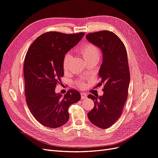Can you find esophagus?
Returning a JSON list of instances; mask_svg holds the SVG:
<instances>
[{
  "mask_svg": "<svg viewBox=\"0 0 158 158\" xmlns=\"http://www.w3.org/2000/svg\"><path fill=\"white\" fill-rule=\"evenodd\" d=\"M81 99H86L87 98V95L86 93L85 92H81Z\"/></svg>",
  "mask_w": 158,
  "mask_h": 158,
  "instance_id": "esophagus-1",
  "label": "esophagus"
}]
</instances>
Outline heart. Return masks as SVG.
Returning a JSON list of instances; mask_svg holds the SVG:
<instances>
[{
    "label": "heart",
    "instance_id": "1",
    "mask_svg": "<svg viewBox=\"0 0 158 158\" xmlns=\"http://www.w3.org/2000/svg\"><path fill=\"white\" fill-rule=\"evenodd\" d=\"M79 52L83 58V59L88 62L89 61L98 62L101 57V51L98 46L92 44H86L79 49ZM72 58V55L70 53H66L63 59V69L64 71H67L69 67L70 60ZM76 85L79 87H83L85 86V82L82 80H79L76 82Z\"/></svg>",
    "mask_w": 158,
    "mask_h": 158
}]
</instances>
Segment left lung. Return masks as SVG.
I'll return each mask as SVG.
<instances>
[{"label":"left lung","instance_id":"left-lung-1","mask_svg":"<svg viewBox=\"0 0 158 158\" xmlns=\"http://www.w3.org/2000/svg\"><path fill=\"white\" fill-rule=\"evenodd\" d=\"M86 38L103 52V63L99 71L101 81L98 85H103V95L88 96L94 102L88 117L92 124L106 129L120 118L127 98L130 74L127 51L124 43L113 32L89 33Z\"/></svg>","mask_w":158,"mask_h":158}]
</instances>
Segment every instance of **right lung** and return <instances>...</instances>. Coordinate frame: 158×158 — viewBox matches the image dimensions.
<instances>
[{
  "instance_id": "add662e5",
  "label": "right lung",
  "mask_w": 158,
  "mask_h": 158,
  "mask_svg": "<svg viewBox=\"0 0 158 158\" xmlns=\"http://www.w3.org/2000/svg\"><path fill=\"white\" fill-rule=\"evenodd\" d=\"M84 35L48 32L35 40L27 52L23 68L26 102L34 117L44 126L56 128L65 124L69 107L80 100L77 90H69L62 96L55 90L62 83L65 54Z\"/></svg>"
}]
</instances>
